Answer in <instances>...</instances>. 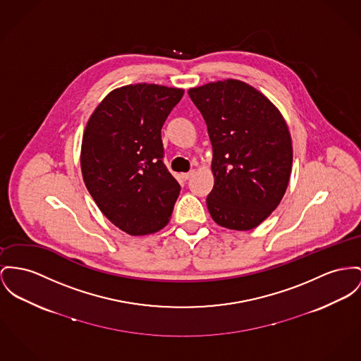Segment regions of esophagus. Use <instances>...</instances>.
<instances>
[{
    "instance_id": "34e87169",
    "label": "esophagus",
    "mask_w": 361,
    "mask_h": 361,
    "mask_svg": "<svg viewBox=\"0 0 361 361\" xmlns=\"http://www.w3.org/2000/svg\"><path fill=\"white\" fill-rule=\"evenodd\" d=\"M195 173V171H190V172H186V173H182L180 176H182V179L183 180H189L190 178H192V175Z\"/></svg>"
}]
</instances>
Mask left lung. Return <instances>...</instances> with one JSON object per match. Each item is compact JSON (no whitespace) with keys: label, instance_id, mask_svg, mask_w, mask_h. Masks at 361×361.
<instances>
[{"label":"left lung","instance_id":"left-lung-1","mask_svg":"<svg viewBox=\"0 0 361 361\" xmlns=\"http://www.w3.org/2000/svg\"><path fill=\"white\" fill-rule=\"evenodd\" d=\"M189 96L214 149L208 211L221 227L252 230L276 209L288 189L293 146L286 121L262 92L238 79L192 87Z\"/></svg>","mask_w":361,"mask_h":361}]
</instances>
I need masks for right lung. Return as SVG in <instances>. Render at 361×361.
<instances>
[{
	"label": "right lung",
	"instance_id": "right-lung-1",
	"mask_svg": "<svg viewBox=\"0 0 361 361\" xmlns=\"http://www.w3.org/2000/svg\"><path fill=\"white\" fill-rule=\"evenodd\" d=\"M185 90L121 86L97 105L83 131L80 169L99 211L130 235L169 224L179 183L163 163L161 127Z\"/></svg>",
	"mask_w": 361,
	"mask_h": 361
}]
</instances>
